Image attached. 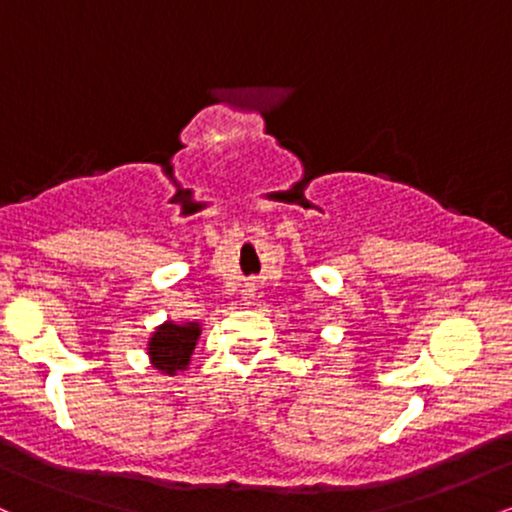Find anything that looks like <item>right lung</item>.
<instances>
[{
  "label": "right lung",
  "instance_id": "obj_1",
  "mask_svg": "<svg viewBox=\"0 0 512 512\" xmlns=\"http://www.w3.org/2000/svg\"><path fill=\"white\" fill-rule=\"evenodd\" d=\"M197 337L199 327L195 322H190V325H173V322H166V325L158 327L154 337H151V361H154V366L158 370L173 375L175 370H182L187 366L190 354L195 351Z\"/></svg>",
  "mask_w": 512,
  "mask_h": 512
}]
</instances>
